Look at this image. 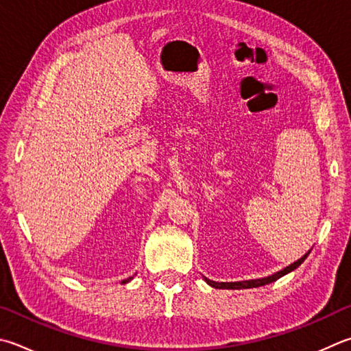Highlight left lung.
Masks as SVG:
<instances>
[{"mask_svg":"<svg viewBox=\"0 0 351 351\" xmlns=\"http://www.w3.org/2000/svg\"><path fill=\"white\" fill-rule=\"evenodd\" d=\"M308 254H310V250H308V253H305L301 259H298L296 263H293L291 265L285 267L284 270L278 271V273H275V275H271V276L263 278V279H252V281H242V282H215V281H210V279H207V278H204V279H206V282H207L208 285L215 287V289H228V290L254 289V287H263V285H267V284H270V282H275L276 279L282 278L284 275H287V273H290V271H293L295 269H298V267L304 263L305 258H307Z\"/></svg>","mask_w":351,"mask_h":351,"instance_id":"left-lung-1","label":"left lung"}]
</instances>
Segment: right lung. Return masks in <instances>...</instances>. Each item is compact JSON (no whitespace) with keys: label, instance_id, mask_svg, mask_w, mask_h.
I'll return each instance as SVG.
<instances>
[{"label":"right lung","instance_id":"obj_1","mask_svg":"<svg viewBox=\"0 0 351 351\" xmlns=\"http://www.w3.org/2000/svg\"><path fill=\"white\" fill-rule=\"evenodd\" d=\"M132 279H133V278H127V279H124V281L121 282V284H127V282H129V281H132Z\"/></svg>","mask_w":351,"mask_h":351}]
</instances>
